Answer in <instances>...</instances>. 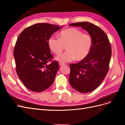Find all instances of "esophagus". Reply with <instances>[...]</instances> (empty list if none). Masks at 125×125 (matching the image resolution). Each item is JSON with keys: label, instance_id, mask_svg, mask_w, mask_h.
<instances>
[{"label": "esophagus", "instance_id": "esophagus-1", "mask_svg": "<svg viewBox=\"0 0 125 125\" xmlns=\"http://www.w3.org/2000/svg\"><path fill=\"white\" fill-rule=\"evenodd\" d=\"M59 65L60 66H63V65H65V63H62V62H59Z\"/></svg>", "mask_w": 125, "mask_h": 125}]
</instances>
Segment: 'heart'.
<instances>
[{
  "label": "heart",
  "mask_w": 125,
  "mask_h": 125,
  "mask_svg": "<svg viewBox=\"0 0 125 125\" xmlns=\"http://www.w3.org/2000/svg\"><path fill=\"white\" fill-rule=\"evenodd\" d=\"M58 39L51 36L48 40L50 50L56 55H59L66 47V52L57 56L56 59L60 62L75 60L80 62L85 59L90 53L93 45V38L88 33H84L76 28H68L60 32Z\"/></svg>",
  "instance_id": "1"
}]
</instances>
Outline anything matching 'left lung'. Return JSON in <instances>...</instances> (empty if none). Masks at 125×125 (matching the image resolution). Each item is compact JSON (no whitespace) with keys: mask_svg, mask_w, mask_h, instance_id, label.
I'll use <instances>...</instances> for the list:
<instances>
[{"mask_svg":"<svg viewBox=\"0 0 125 125\" xmlns=\"http://www.w3.org/2000/svg\"><path fill=\"white\" fill-rule=\"evenodd\" d=\"M69 25L80 26L93 38L92 48L89 56L77 63L70 64L69 83L78 92H92L101 84L108 71L112 55L111 43L103 30L90 22Z\"/></svg>","mask_w":125,"mask_h":125,"instance_id":"8db88e82","label":"left lung"}]
</instances>
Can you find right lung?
Returning a JSON list of instances; mask_svg holds the SVG:
<instances>
[{"label": "right lung", "instance_id": "right-lung-1", "mask_svg": "<svg viewBox=\"0 0 125 125\" xmlns=\"http://www.w3.org/2000/svg\"><path fill=\"white\" fill-rule=\"evenodd\" d=\"M62 28L36 23L25 29L18 37L13 50L16 72L23 84L32 91L42 92L53 83L59 64L52 60L48 40Z\"/></svg>", "mask_w": 125, "mask_h": 125}]
</instances>
